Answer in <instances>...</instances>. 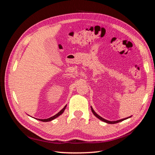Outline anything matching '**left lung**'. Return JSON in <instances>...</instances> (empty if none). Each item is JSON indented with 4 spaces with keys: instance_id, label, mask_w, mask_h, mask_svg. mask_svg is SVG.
I'll return each mask as SVG.
<instances>
[{
    "instance_id": "1",
    "label": "left lung",
    "mask_w": 155,
    "mask_h": 155,
    "mask_svg": "<svg viewBox=\"0 0 155 155\" xmlns=\"http://www.w3.org/2000/svg\"><path fill=\"white\" fill-rule=\"evenodd\" d=\"M91 110H92V113L94 114V116H96L97 118H98V119H100V120H101V121H104V122H105V123H107V124H116V123H118V122H120V121H124V120H126V119H127V118H130V117H129V118H124V119H121V120H117V121H109V120H105V119H104V118H101V116H100L99 115H98L97 114H96V112L93 110V109H92V107H91Z\"/></svg>"
}]
</instances>
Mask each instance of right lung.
Returning <instances> with one entry per match:
<instances>
[{"label": "right lung", "mask_w": 155, "mask_h": 155, "mask_svg": "<svg viewBox=\"0 0 155 155\" xmlns=\"http://www.w3.org/2000/svg\"><path fill=\"white\" fill-rule=\"evenodd\" d=\"M66 107H67V105H65V106L64 107L63 109L61 110V111H59L58 114H56L55 115H54V116H52V117H50V118H48V119H37V120H40V121H50L53 120H54L55 118H57V117H58L59 116H60L61 114H62V113L64 112V109H66Z\"/></svg>", "instance_id": "1"}]
</instances>
